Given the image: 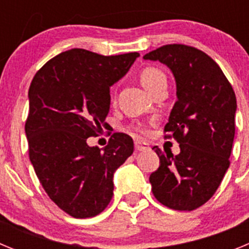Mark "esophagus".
Here are the masks:
<instances>
[{"label":"esophagus","mask_w":249,"mask_h":249,"mask_svg":"<svg viewBox=\"0 0 249 249\" xmlns=\"http://www.w3.org/2000/svg\"><path fill=\"white\" fill-rule=\"evenodd\" d=\"M135 148L136 151H147V149H149V144L146 143V142H143V141H136L135 142Z\"/></svg>","instance_id":"obj_1"}]
</instances>
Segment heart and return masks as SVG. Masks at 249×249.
Masks as SVG:
<instances>
[{"instance_id": "heart-1", "label": "heart", "mask_w": 249, "mask_h": 249, "mask_svg": "<svg viewBox=\"0 0 249 249\" xmlns=\"http://www.w3.org/2000/svg\"><path fill=\"white\" fill-rule=\"evenodd\" d=\"M140 78L142 85L144 86V89L147 91H151L158 82H160L162 80H166V76L158 68L147 67L144 70H142V72L140 74Z\"/></svg>"}]
</instances>
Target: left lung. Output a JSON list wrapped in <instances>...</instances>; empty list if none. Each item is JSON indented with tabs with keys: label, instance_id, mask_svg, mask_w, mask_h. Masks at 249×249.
<instances>
[{
	"label": "left lung",
	"instance_id": "1",
	"mask_svg": "<svg viewBox=\"0 0 249 249\" xmlns=\"http://www.w3.org/2000/svg\"><path fill=\"white\" fill-rule=\"evenodd\" d=\"M143 58L163 63L175 77L177 102L164 132L181 148L173 156L153 147L160 167L149 176L152 192L168 208L193 211L214 195L230 167L236 94L219 66L195 47L162 46Z\"/></svg>",
	"mask_w": 249,
	"mask_h": 249
}]
</instances>
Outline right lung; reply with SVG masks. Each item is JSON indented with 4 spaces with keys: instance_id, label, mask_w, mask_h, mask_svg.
Returning <instances> with one entry per match:
<instances>
[{
    "instance_id": "add662e5",
    "label": "right lung",
    "mask_w": 249,
    "mask_h": 249,
    "mask_svg": "<svg viewBox=\"0 0 249 249\" xmlns=\"http://www.w3.org/2000/svg\"><path fill=\"white\" fill-rule=\"evenodd\" d=\"M137 57L72 48L50 59L31 82L25 126L31 163L48 197L74 218L105 210L116 169L133 153L124 133L112 135L103 149L89 146L87 138L107 124L109 87Z\"/></svg>"
}]
</instances>
